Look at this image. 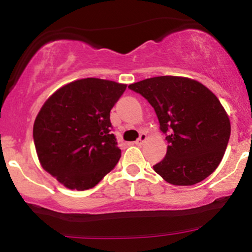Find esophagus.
I'll return each instance as SVG.
<instances>
[{
    "label": "esophagus",
    "mask_w": 252,
    "mask_h": 252,
    "mask_svg": "<svg viewBox=\"0 0 252 252\" xmlns=\"http://www.w3.org/2000/svg\"><path fill=\"white\" fill-rule=\"evenodd\" d=\"M146 140H147V135L143 134V132H142V134L140 135V137L137 138V141H136L135 143L137 144V146H142V144L144 143V141H146Z\"/></svg>",
    "instance_id": "34e87169"
}]
</instances>
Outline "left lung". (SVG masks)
<instances>
[{
	"label": "left lung",
	"instance_id": "8db88e82",
	"mask_svg": "<svg viewBox=\"0 0 252 252\" xmlns=\"http://www.w3.org/2000/svg\"><path fill=\"white\" fill-rule=\"evenodd\" d=\"M128 88L154 108L168 142L163 160L153 166L155 172L175 186L195 185L212 174L231 132L218 98L202 84L182 77L148 78Z\"/></svg>",
	"mask_w": 252,
	"mask_h": 252
}]
</instances>
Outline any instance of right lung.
Wrapping results in <instances>:
<instances>
[{
	"mask_svg": "<svg viewBox=\"0 0 252 252\" xmlns=\"http://www.w3.org/2000/svg\"><path fill=\"white\" fill-rule=\"evenodd\" d=\"M126 84L86 78L54 92L34 122L40 163L70 189L94 187L121 158L110 111Z\"/></svg>",
	"mask_w": 252,
	"mask_h": 252,
	"instance_id": "obj_1",
	"label": "right lung"
}]
</instances>
